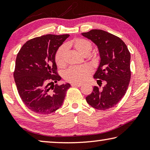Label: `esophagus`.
I'll return each instance as SVG.
<instances>
[{
	"label": "esophagus",
	"instance_id": "obj_1",
	"mask_svg": "<svg viewBox=\"0 0 150 150\" xmlns=\"http://www.w3.org/2000/svg\"><path fill=\"white\" fill-rule=\"evenodd\" d=\"M72 87H80L82 86V84H80V83H71Z\"/></svg>",
	"mask_w": 150,
	"mask_h": 150
}]
</instances>
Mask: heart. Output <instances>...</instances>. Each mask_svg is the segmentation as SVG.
<instances>
[{"mask_svg":"<svg viewBox=\"0 0 150 150\" xmlns=\"http://www.w3.org/2000/svg\"><path fill=\"white\" fill-rule=\"evenodd\" d=\"M67 47H73L76 52L87 57L89 55L93 49L91 43L87 40L83 38H77L67 43L65 45ZM65 47H60L55 53V63L59 67H63L65 65ZM92 74V69L87 65L71 67L65 73V79L69 82L81 83L87 80Z\"/></svg>","mask_w":150,"mask_h":150,"instance_id":"obj_1","label":"heart"}]
</instances>
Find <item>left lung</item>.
I'll list each match as a JSON object with an SVG mask.
<instances>
[{"label": "left lung", "instance_id": "8db88e82", "mask_svg": "<svg viewBox=\"0 0 150 150\" xmlns=\"http://www.w3.org/2000/svg\"><path fill=\"white\" fill-rule=\"evenodd\" d=\"M83 36L97 45L100 64L94 75L101 90L95 86L86 97L88 105L95 109L105 110L114 107L125 95L130 81V53L120 38L102 30H92L82 33Z\"/></svg>", "mask_w": 150, "mask_h": 150}]
</instances>
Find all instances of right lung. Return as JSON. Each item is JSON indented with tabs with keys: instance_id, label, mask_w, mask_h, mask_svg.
Instances as JSON below:
<instances>
[{
	"instance_id": "obj_1",
	"label": "right lung",
	"mask_w": 150,
	"mask_h": 150,
	"mask_svg": "<svg viewBox=\"0 0 150 150\" xmlns=\"http://www.w3.org/2000/svg\"><path fill=\"white\" fill-rule=\"evenodd\" d=\"M69 34H47L27 41L18 53L14 78L22 100L30 110L49 115L63 105L69 83L57 85L55 53Z\"/></svg>"
}]
</instances>
